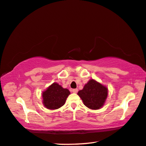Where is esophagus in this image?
<instances>
[{"label":"esophagus","mask_w":146,"mask_h":146,"mask_svg":"<svg viewBox=\"0 0 146 146\" xmlns=\"http://www.w3.org/2000/svg\"><path fill=\"white\" fill-rule=\"evenodd\" d=\"M72 92H73V93L77 94L78 92V89H73V90H72Z\"/></svg>","instance_id":"esophagus-1"}]
</instances>
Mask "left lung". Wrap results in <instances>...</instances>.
Returning <instances> with one entry per match:
<instances>
[{"label":"left lung","mask_w":146,"mask_h":146,"mask_svg":"<svg viewBox=\"0 0 146 146\" xmlns=\"http://www.w3.org/2000/svg\"><path fill=\"white\" fill-rule=\"evenodd\" d=\"M108 88L94 79H90L83 89L78 92L84 105L90 109H100L105 105L108 96Z\"/></svg>","instance_id":"8db88e82"}]
</instances>
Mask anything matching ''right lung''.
<instances>
[{
	"label": "right lung",
	"instance_id": "1",
	"mask_svg": "<svg viewBox=\"0 0 146 146\" xmlns=\"http://www.w3.org/2000/svg\"><path fill=\"white\" fill-rule=\"evenodd\" d=\"M69 94L68 89L54 82L43 92V105L47 109H58L64 105Z\"/></svg>",
	"mask_w": 146,
	"mask_h": 146
}]
</instances>
